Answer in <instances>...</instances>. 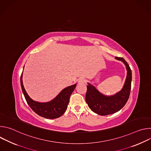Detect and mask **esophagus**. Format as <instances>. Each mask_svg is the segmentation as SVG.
Segmentation results:
<instances>
[{
  "label": "esophagus",
  "mask_w": 151,
  "mask_h": 151,
  "mask_svg": "<svg viewBox=\"0 0 151 151\" xmlns=\"http://www.w3.org/2000/svg\"><path fill=\"white\" fill-rule=\"evenodd\" d=\"M85 82V79L83 78H80L78 81V82L79 83H84Z\"/></svg>",
  "instance_id": "esophagus-1"
}]
</instances>
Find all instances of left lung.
I'll return each mask as SVG.
<instances>
[{
    "instance_id": "obj_1",
    "label": "left lung",
    "mask_w": 151,
    "mask_h": 151,
    "mask_svg": "<svg viewBox=\"0 0 151 151\" xmlns=\"http://www.w3.org/2000/svg\"><path fill=\"white\" fill-rule=\"evenodd\" d=\"M122 61L126 66L127 75L124 87L121 91L111 96L100 93L93 85L88 83L85 100L92 111L100 115L104 116L117 112L125 106L130 96L132 74L127 62L122 57H115Z\"/></svg>"
}]
</instances>
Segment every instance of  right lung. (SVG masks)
<instances>
[{
    "label": "right lung",
    "instance_id": "1",
    "mask_svg": "<svg viewBox=\"0 0 151 151\" xmlns=\"http://www.w3.org/2000/svg\"><path fill=\"white\" fill-rule=\"evenodd\" d=\"M23 73L20 78L21 87L26 100L31 109L38 115L48 119L60 117L67 109L70 97L75 90L76 83L63 89L56 97L50 101L40 103L33 100L26 93L23 83Z\"/></svg>",
    "mask_w": 151,
    "mask_h": 151
}]
</instances>
